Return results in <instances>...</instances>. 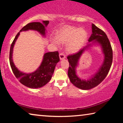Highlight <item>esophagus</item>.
Here are the masks:
<instances>
[{
	"label": "esophagus",
	"mask_w": 123,
	"mask_h": 123,
	"mask_svg": "<svg viewBox=\"0 0 123 123\" xmlns=\"http://www.w3.org/2000/svg\"><path fill=\"white\" fill-rule=\"evenodd\" d=\"M59 57H60V60L65 59V57H66L65 54H64L63 53V52H61V53L60 54V55H59Z\"/></svg>",
	"instance_id": "34e87169"
}]
</instances>
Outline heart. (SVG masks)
Masks as SVG:
<instances>
[{
	"mask_svg": "<svg viewBox=\"0 0 123 123\" xmlns=\"http://www.w3.org/2000/svg\"><path fill=\"white\" fill-rule=\"evenodd\" d=\"M87 37V32L84 29L65 26L57 31L56 33V42L54 40L51 41L56 45L57 44V43L68 44L67 51L71 53H75L82 47L86 40Z\"/></svg>",
	"mask_w": 123,
	"mask_h": 123,
	"instance_id": "heart-1",
	"label": "heart"
}]
</instances>
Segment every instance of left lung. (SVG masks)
I'll list each match as a JSON object with an SVG mask.
<instances>
[{"mask_svg":"<svg viewBox=\"0 0 123 123\" xmlns=\"http://www.w3.org/2000/svg\"><path fill=\"white\" fill-rule=\"evenodd\" d=\"M92 33L88 40L89 42L93 41V43H97L100 45L105 56L102 66L92 77L89 79L84 80L79 78L76 74V67L78 66L80 57L83 52L91 46L90 43L87 44L77 53L67 56L69 64L68 75L70 81L74 86L82 90L91 89L102 82L108 74L112 63L113 51L107 35L104 31L93 24H92Z\"/></svg>","mask_w":123,"mask_h":123,"instance_id":"1","label":"left lung"}]
</instances>
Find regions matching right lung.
Returning <instances> with one entry per match:
<instances>
[{
    "label": "right lung",
    "instance_id": "add662e5",
    "mask_svg": "<svg viewBox=\"0 0 123 123\" xmlns=\"http://www.w3.org/2000/svg\"><path fill=\"white\" fill-rule=\"evenodd\" d=\"M49 23V21H43L40 22H31L28 23L21 29L17 34L11 45L10 50L9 61L13 74L18 79L19 82L25 86L32 89L40 88L46 85L51 79L56 64L60 61L58 51L49 52L44 54L43 60L40 66L36 71L31 73H25L19 71L15 66L12 60L13 48L18 38L19 32L28 30L37 31L42 36L45 35V27Z\"/></svg>",
    "mask_w": 123,
    "mask_h": 123
}]
</instances>
